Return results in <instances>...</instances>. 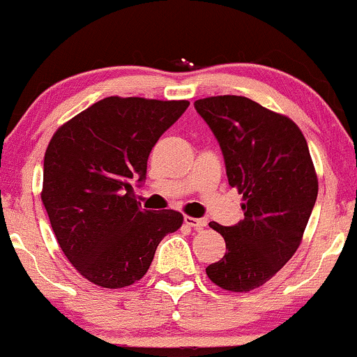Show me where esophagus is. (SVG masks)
<instances>
[{
    "instance_id": "esophagus-1",
    "label": "esophagus",
    "mask_w": 357,
    "mask_h": 357,
    "mask_svg": "<svg viewBox=\"0 0 357 357\" xmlns=\"http://www.w3.org/2000/svg\"><path fill=\"white\" fill-rule=\"evenodd\" d=\"M183 221H185V225L192 226L194 229H202L206 225H208V221L204 220V218H192V216H185L183 218Z\"/></svg>"
}]
</instances>
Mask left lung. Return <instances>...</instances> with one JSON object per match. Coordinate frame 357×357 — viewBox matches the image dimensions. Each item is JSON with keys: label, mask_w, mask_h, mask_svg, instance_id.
Instances as JSON below:
<instances>
[{"label": "left lung", "mask_w": 357, "mask_h": 357, "mask_svg": "<svg viewBox=\"0 0 357 357\" xmlns=\"http://www.w3.org/2000/svg\"><path fill=\"white\" fill-rule=\"evenodd\" d=\"M220 143L226 175L243 194V220L209 223L226 254L206 274L226 291L262 286L300 247L315 206L318 180L305 136L291 119L236 95L194 103Z\"/></svg>", "instance_id": "1"}]
</instances>
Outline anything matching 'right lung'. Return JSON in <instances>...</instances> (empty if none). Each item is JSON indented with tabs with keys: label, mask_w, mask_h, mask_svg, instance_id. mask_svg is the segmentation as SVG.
I'll return each mask as SVG.
<instances>
[{
	"label": "right lung",
	"mask_w": 357,
	"mask_h": 357,
	"mask_svg": "<svg viewBox=\"0 0 357 357\" xmlns=\"http://www.w3.org/2000/svg\"><path fill=\"white\" fill-rule=\"evenodd\" d=\"M187 107L107 97L52 136L42 202L61 250L93 284L117 289L139 281L160 241L182 226L177 211L141 208L132 183L146 180L149 153Z\"/></svg>",
	"instance_id": "right-lung-1"
}]
</instances>
